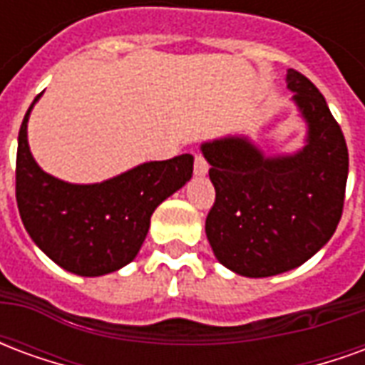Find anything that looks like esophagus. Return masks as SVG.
<instances>
[{"instance_id":"34e87169","label":"esophagus","mask_w":365,"mask_h":365,"mask_svg":"<svg viewBox=\"0 0 365 365\" xmlns=\"http://www.w3.org/2000/svg\"><path fill=\"white\" fill-rule=\"evenodd\" d=\"M193 172L195 175H205L209 172V164L205 162V158L201 154H195V164H193Z\"/></svg>"}]
</instances>
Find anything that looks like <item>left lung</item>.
Wrapping results in <instances>:
<instances>
[{
  "instance_id": "left-lung-1",
  "label": "left lung",
  "mask_w": 365,
  "mask_h": 365,
  "mask_svg": "<svg viewBox=\"0 0 365 365\" xmlns=\"http://www.w3.org/2000/svg\"><path fill=\"white\" fill-rule=\"evenodd\" d=\"M305 146L266 156L248 136L201 144L211 164L215 203L205 232L217 260L245 277H269L305 264L334 235L344 207L348 148L324 97L311 80L287 70Z\"/></svg>"
}]
</instances>
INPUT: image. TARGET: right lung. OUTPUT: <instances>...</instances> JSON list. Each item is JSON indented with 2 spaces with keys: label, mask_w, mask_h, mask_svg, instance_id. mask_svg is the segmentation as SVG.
Returning <instances> with one entry per match:
<instances>
[{
  "label": "right lung",
  "mask_w": 365,
  "mask_h": 365,
  "mask_svg": "<svg viewBox=\"0 0 365 365\" xmlns=\"http://www.w3.org/2000/svg\"><path fill=\"white\" fill-rule=\"evenodd\" d=\"M29 107L19 130L15 195L21 221L54 264L83 277L117 272L136 258L154 209L182 190L193 156L182 154L140 166L101 183H68L46 174L31 154Z\"/></svg>",
  "instance_id": "obj_1"
}]
</instances>
